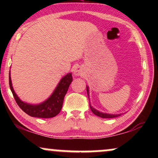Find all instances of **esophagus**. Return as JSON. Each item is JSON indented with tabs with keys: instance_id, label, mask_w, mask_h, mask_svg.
Wrapping results in <instances>:
<instances>
[{
	"instance_id": "1",
	"label": "esophagus",
	"mask_w": 158,
	"mask_h": 158,
	"mask_svg": "<svg viewBox=\"0 0 158 158\" xmlns=\"http://www.w3.org/2000/svg\"><path fill=\"white\" fill-rule=\"evenodd\" d=\"M74 74L75 75H81L83 74V70L80 67H77L74 70Z\"/></svg>"
}]
</instances>
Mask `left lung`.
Here are the masks:
<instances>
[{"label":"left lung","mask_w":158,"mask_h":158,"mask_svg":"<svg viewBox=\"0 0 158 158\" xmlns=\"http://www.w3.org/2000/svg\"><path fill=\"white\" fill-rule=\"evenodd\" d=\"M86 89H87V94H88V96H89V87L87 86L86 87ZM89 106H90V108H91V110L93 112V114L97 115V116H100L101 118H116V117H118V116H121L122 114H105V113H102V112H100L98 111V110H97L96 109H94V108H92V106H91L90 104H89Z\"/></svg>","instance_id":"1"}]
</instances>
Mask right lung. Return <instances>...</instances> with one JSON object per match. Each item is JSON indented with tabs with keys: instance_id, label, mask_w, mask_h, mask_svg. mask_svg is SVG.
I'll list each match as a JSON object with an SVG mask.
<instances>
[{
	"instance_id": "right-lung-1",
	"label": "right lung",
	"mask_w": 158,
	"mask_h": 158,
	"mask_svg": "<svg viewBox=\"0 0 158 158\" xmlns=\"http://www.w3.org/2000/svg\"><path fill=\"white\" fill-rule=\"evenodd\" d=\"M73 81L72 73H68L61 78L53 93L48 100L38 105H31L23 102L14 91L9 73V86L17 104L25 113L33 117L52 118L61 111L64 97L67 94L70 83Z\"/></svg>"
}]
</instances>
